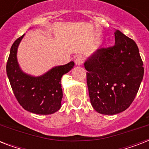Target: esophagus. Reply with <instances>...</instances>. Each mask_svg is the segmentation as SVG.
<instances>
[{"label": "esophagus", "instance_id": "1", "mask_svg": "<svg viewBox=\"0 0 149 149\" xmlns=\"http://www.w3.org/2000/svg\"><path fill=\"white\" fill-rule=\"evenodd\" d=\"M75 63H76L77 65H81L84 63V58L82 56H77V58H76V60H75Z\"/></svg>", "mask_w": 149, "mask_h": 149}]
</instances>
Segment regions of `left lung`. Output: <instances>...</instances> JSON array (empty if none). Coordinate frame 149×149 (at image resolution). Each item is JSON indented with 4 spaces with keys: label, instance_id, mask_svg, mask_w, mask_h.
Segmentation results:
<instances>
[{
    "label": "left lung",
    "instance_id": "8db88e82",
    "mask_svg": "<svg viewBox=\"0 0 149 149\" xmlns=\"http://www.w3.org/2000/svg\"><path fill=\"white\" fill-rule=\"evenodd\" d=\"M115 44L101 48L84 63L91 103L96 111L113 115L128 108L143 79V62L132 38L119 30Z\"/></svg>",
    "mask_w": 149,
    "mask_h": 149
}]
</instances>
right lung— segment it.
<instances>
[{"instance_id":"obj_1","label":"right lung","mask_w":149,"mask_h":149,"mask_svg":"<svg viewBox=\"0 0 149 149\" xmlns=\"http://www.w3.org/2000/svg\"><path fill=\"white\" fill-rule=\"evenodd\" d=\"M24 36L13 43L6 65L13 93L24 110L37 114H52L61 107V78L72 70L74 63L56 66L41 77H31L24 73L17 60V47Z\"/></svg>"}]
</instances>
